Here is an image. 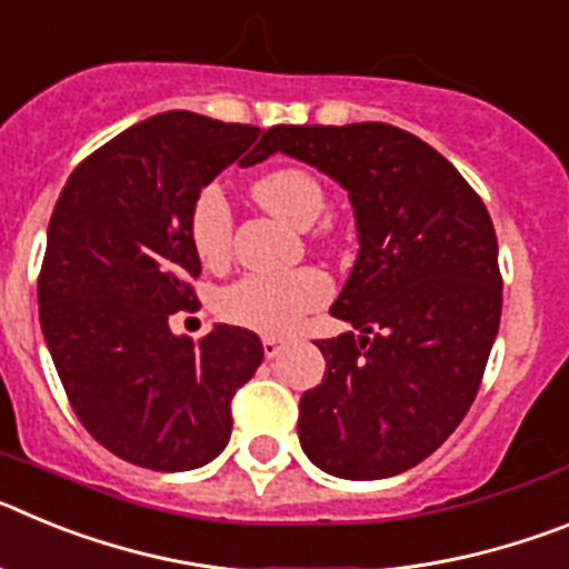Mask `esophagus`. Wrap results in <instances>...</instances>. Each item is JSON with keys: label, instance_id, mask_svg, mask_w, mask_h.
<instances>
[{"label": "esophagus", "instance_id": "1", "mask_svg": "<svg viewBox=\"0 0 569 569\" xmlns=\"http://www.w3.org/2000/svg\"><path fill=\"white\" fill-rule=\"evenodd\" d=\"M261 350H264V356H268V359H276V356L284 350V341L273 339V336H264V339H261Z\"/></svg>", "mask_w": 569, "mask_h": 569}]
</instances>
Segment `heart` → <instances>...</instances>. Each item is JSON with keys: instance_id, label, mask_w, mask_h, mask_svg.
I'll use <instances>...</instances> for the list:
<instances>
[{"instance_id": "1", "label": "heart", "mask_w": 569, "mask_h": 569, "mask_svg": "<svg viewBox=\"0 0 569 569\" xmlns=\"http://www.w3.org/2000/svg\"><path fill=\"white\" fill-rule=\"evenodd\" d=\"M256 199L261 208L293 228H308L325 210V190L313 173L301 168H273L256 179ZM188 233L193 253L204 268H222L230 259L233 210L219 182L204 184L193 196L188 213ZM333 296V281L319 268H293L279 273H244L219 290L216 313L228 325L261 336H288L301 319Z\"/></svg>"}]
</instances>
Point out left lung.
I'll use <instances>...</instances> for the list:
<instances>
[{"mask_svg": "<svg viewBox=\"0 0 569 569\" xmlns=\"http://www.w3.org/2000/svg\"><path fill=\"white\" fill-rule=\"evenodd\" d=\"M288 153L350 196L359 256L330 316L361 336L321 339L328 370L299 401L301 450L339 479H387L453 433L501 319L499 241L465 176L385 122L276 124L261 156Z\"/></svg>", "mask_w": 569, "mask_h": 569, "instance_id": "obj_1", "label": "left lung"}]
</instances>
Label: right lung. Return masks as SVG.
Instances as JSON below:
<instances>
[{
	"label": "right lung",
	"mask_w": 569,
	"mask_h": 569,
	"mask_svg": "<svg viewBox=\"0 0 569 569\" xmlns=\"http://www.w3.org/2000/svg\"><path fill=\"white\" fill-rule=\"evenodd\" d=\"M264 136L190 110L150 116L93 150L59 193L39 321L73 413L130 465L179 472L213 461L230 439V401L264 359L250 330L216 325L190 341L168 325L199 308L193 196L236 159L261 162Z\"/></svg>",
	"instance_id": "right-lung-1"
}]
</instances>
